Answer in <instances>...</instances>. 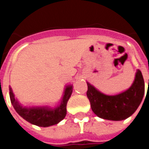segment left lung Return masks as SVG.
<instances>
[{"mask_svg": "<svg viewBox=\"0 0 149 149\" xmlns=\"http://www.w3.org/2000/svg\"><path fill=\"white\" fill-rule=\"evenodd\" d=\"M86 95L91 108L97 116L104 119L121 121L131 116L137 110L145 94V83L139 69L131 87L119 94L108 95L101 93L87 82Z\"/></svg>", "mask_w": 149, "mask_h": 149, "instance_id": "obj_1", "label": "left lung"}]
</instances>
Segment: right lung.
<instances>
[{
    "label": "right lung",
    "mask_w": 149,
    "mask_h": 149,
    "mask_svg": "<svg viewBox=\"0 0 149 149\" xmlns=\"http://www.w3.org/2000/svg\"><path fill=\"white\" fill-rule=\"evenodd\" d=\"M72 85L65 86L60 104L54 108L49 107H24L15 98L10 86V98L15 111L24 119L39 127H49L58 124L66 116V105L72 93Z\"/></svg>",
    "instance_id": "right-lung-1"
}]
</instances>
